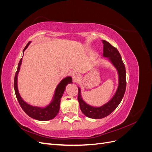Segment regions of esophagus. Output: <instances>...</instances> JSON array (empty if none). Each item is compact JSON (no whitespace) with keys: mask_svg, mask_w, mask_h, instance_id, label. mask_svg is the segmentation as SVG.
<instances>
[{"mask_svg":"<svg viewBox=\"0 0 152 152\" xmlns=\"http://www.w3.org/2000/svg\"><path fill=\"white\" fill-rule=\"evenodd\" d=\"M72 78H73V81L77 82L80 78V74H79V73H73V74L72 75Z\"/></svg>","mask_w":152,"mask_h":152,"instance_id":"1","label":"esophagus"}]
</instances>
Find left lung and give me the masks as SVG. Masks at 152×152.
<instances>
[{
    "mask_svg": "<svg viewBox=\"0 0 152 152\" xmlns=\"http://www.w3.org/2000/svg\"><path fill=\"white\" fill-rule=\"evenodd\" d=\"M102 42L103 44V57L108 58V60L117 70L118 86L115 93L112 99L108 103L99 107H94L87 104L82 98L80 87H78L79 88L78 101L82 112L87 117L94 119L106 117L112 113L121 102L126 89V68L120 53L115 48L107 41L102 40Z\"/></svg>",
    "mask_w": 152,
    "mask_h": 152,
    "instance_id": "1",
    "label": "left lung"
}]
</instances>
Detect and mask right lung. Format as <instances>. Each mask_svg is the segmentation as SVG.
Wrapping results in <instances>:
<instances>
[{
    "label": "right lung",
    "instance_id": "right-lung-1",
    "mask_svg": "<svg viewBox=\"0 0 152 152\" xmlns=\"http://www.w3.org/2000/svg\"><path fill=\"white\" fill-rule=\"evenodd\" d=\"M31 43V41L27 44L26 47L23 50V54L24 53L25 49L28 48L29 44ZM22 63V58L18 63V66L17 71L16 72L15 77V81H14V88H15V94L16 96L17 99L19 102L21 107L23 110V111L28 115L31 118L38 121H46L49 120H51L56 117L59 110V106H60L61 98L63 94L64 91L65 90L66 86L67 84L72 83V79L71 77H66L63 79L60 82H59L58 86L56 87L55 93L54 94L53 98L49 105L46 107H39L32 106L25 102L21 97L18 89V75L20 70V66Z\"/></svg>",
    "mask_w": 152,
    "mask_h": 152
}]
</instances>
